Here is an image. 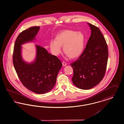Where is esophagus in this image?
Segmentation results:
<instances>
[{
  "mask_svg": "<svg viewBox=\"0 0 124 124\" xmlns=\"http://www.w3.org/2000/svg\"><path fill=\"white\" fill-rule=\"evenodd\" d=\"M62 65H63L64 66H66L67 64H66V63L64 61V62H62Z\"/></svg>",
  "mask_w": 124,
  "mask_h": 124,
  "instance_id": "1",
  "label": "esophagus"
}]
</instances>
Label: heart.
<instances>
[{
  "label": "heart",
  "mask_w": 124,
  "mask_h": 124,
  "mask_svg": "<svg viewBox=\"0 0 124 124\" xmlns=\"http://www.w3.org/2000/svg\"><path fill=\"white\" fill-rule=\"evenodd\" d=\"M85 43V37L80 32L72 30H64L56 36L55 40H51L49 47L52 54L58 56L63 46L64 53L70 58L74 59L82 53Z\"/></svg>",
  "instance_id": "b5f03b06"
}]
</instances>
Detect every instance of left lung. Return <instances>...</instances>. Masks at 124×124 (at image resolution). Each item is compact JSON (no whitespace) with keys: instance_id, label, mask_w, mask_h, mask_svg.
<instances>
[{"instance_id":"left-lung-1","label":"left lung","mask_w":124,"mask_h":124,"mask_svg":"<svg viewBox=\"0 0 124 124\" xmlns=\"http://www.w3.org/2000/svg\"><path fill=\"white\" fill-rule=\"evenodd\" d=\"M91 35L81 55L71 63L72 81L79 88L88 90L97 85L105 75L108 58V46L100 29L91 24Z\"/></svg>"}]
</instances>
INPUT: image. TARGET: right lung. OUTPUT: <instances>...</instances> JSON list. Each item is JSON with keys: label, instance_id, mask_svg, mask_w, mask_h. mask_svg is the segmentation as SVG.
Returning <instances> with one entry per match:
<instances>
[{"label": "right lung", "instance_id": "add662e5", "mask_svg": "<svg viewBox=\"0 0 124 124\" xmlns=\"http://www.w3.org/2000/svg\"><path fill=\"white\" fill-rule=\"evenodd\" d=\"M39 27H31L19 33L15 42L12 61L18 77L23 85L33 93L42 94L53 88L62 64L57 57L48 53L46 49L38 45H36L35 61L27 64L23 60L21 45L34 39Z\"/></svg>", "mask_w": 124, "mask_h": 124}]
</instances>
